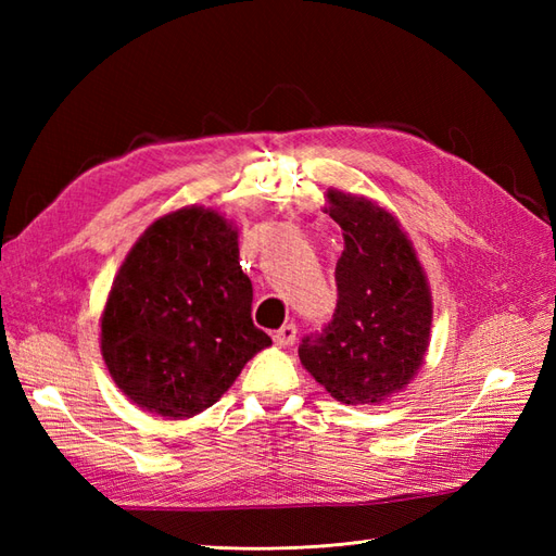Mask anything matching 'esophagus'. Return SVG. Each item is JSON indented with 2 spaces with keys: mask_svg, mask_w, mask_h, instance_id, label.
Instances as JSON below:
<instances>
[{
  "mask_svg": "<svg viewBox=\"0 0 556 556\" xmlns=\"http://www.w3.org/2000/svg\"><path fill=\"white\" fill-rule=\"evenodd\" d=\"M296 332H299V329H296V325H293V323L285 325V327L277 329V332H275V344L281 346V349L291 346L293 341H296Z\"/></svg>",
  "mask_w": 556,
  "mask_h": 556,
  "instance_id": "esophagus-1",
  "label": "esophagus"
}]
</instances>
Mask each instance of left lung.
Instances as JSON below:
<instances>
[{
  "label": "left lung",
  "mask_w": 556,
  "mask_h": 556,
  "mask_svg": "<svg viewBox=\"0 0 556 556\" xmlns=\"http://www.w3.org/2000/svg\"><path fill=\"white\" fill-rule=\"evenodd\" d=\"M325 212L344 236L337 311L303 339V368L346 406H377L404 392L430 346L432 291L408 233L380 203L329 188Z\"/></svg>",
  "instance_id": "left-lung-1"
}]
</instances>
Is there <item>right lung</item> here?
Instances as JSON below:
<instances>
[{
    "label": "right lung",
    "instance_id": "obj_1",
    "mask_svg": "<svg viewBox=\"0 0 556 556\" xmlns=\"http://www.w3.org/2000/svg\"><path fill=\"white\" fill-rule=\"evenodd\" d=\"M251 305L233 222L203 205L172 210L138 236L116 271L100 317L102 361L138 408L193 418L271 346Z\"/></svg>",
    "mask_w": 556,
    "mask_h": 556
}]
</instances>
